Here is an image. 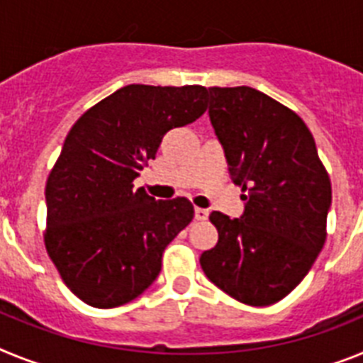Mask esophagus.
I'll return each mask as SVG.
<instances>
[{
  "mask_svg": "<svg viewBox=\"0 0 363 363\" xmlns=\"http://www.w3.org/2000/svg\"><path fill=\"white\" fill-rule=\"evenodd\" d=\"M208 210L206 208H195V219L197 220H206L208 219Z\"/></svg>",
  "mask_w": 363,
  "mask_h": 363,
  "instance_id": "obj_1",
  "label": "esophagus"
}]
</instances>
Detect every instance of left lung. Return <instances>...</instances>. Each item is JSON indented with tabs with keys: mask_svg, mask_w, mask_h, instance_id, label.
Returning a JSON list of instances; mask_svg holds the SVG:
<instances>
[{
	"mask_svg": "<svg viewBox=\"0 0 363 363\" xmlns=\"http://www.w3.org/2000/svg\"><path fill=\"white\" fill-rule=\"evenodd\" d=\"M210 122L245 212L210 213L219 232L201 267L241 303L272 305L301 283L327 238L330 181L313 133L283 104L252 87H210Z\"/></svg>",
	"mask_w": 363,
	"mask_h": 363,
	"instance_id": "1",
	"label": "left lung"
}]
</instances>
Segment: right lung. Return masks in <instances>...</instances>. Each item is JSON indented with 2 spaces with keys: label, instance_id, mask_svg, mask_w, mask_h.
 <instances>
[{
  "label": "right lung",
  "instance_id": "add662e5",
  "mask_svg": "<svg viewBox=\"0 0 363 363\" xmlns=\"http://www.w3.org/2000/svg\"><path fill=\"white\" fill-rule=\"evenodd\" d=\"M203 86L131 84L87 109L65 137L45 186V248L65 285L113 308L155 281L162 252L194 219L184 197L155 201L133 181L162 137L206 111Z\"/></svg>",
  "mask_w": 363,
  "mask_h": 363
}]
</instances>
